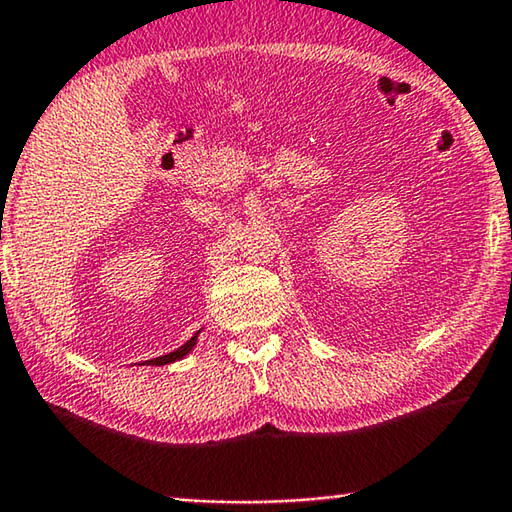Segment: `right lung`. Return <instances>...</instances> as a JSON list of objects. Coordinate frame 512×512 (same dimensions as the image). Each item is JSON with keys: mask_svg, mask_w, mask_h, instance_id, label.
Listing matches in <instances>:
<instances>
[{"mask_svg": "<svg viewBox=\"0 0 512 512\" xmlns=\"http://www.w3.org/2000/svg\"><path fill=\"white\" fill-rule=\"evenodd\" d=\"M196 339H198V334H196V336H192V339H189V341L183 345V348H178V350H173V352H169V354H164V357L151 359L149 363H151V366H167V363H173V361L183 359L185 354L192 352V348L196 345Z\"/></svg>", "mask_w": 512, "mask_h": 512, "instance_id": "add662e5", "label": "right lung"}]
</instances>
